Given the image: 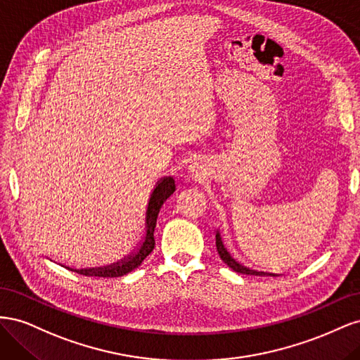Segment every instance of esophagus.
I'll list each match as a JSON object with an SVG mask.
<instances>
[{"label":"esophagus","instance_id":"34e87169","mask_svg":"<svg viewBox=\"0 0 360 360\" xmlns=\"http://www.w3.org/2000/svg\"><path fill=\"white\" fill-rule=\"evenodd\" d=\"M189 172L192 174V177H193L195 180H197V181L202 180V179H204V174H205V165H204V162L200 160V159L191 160V162H189Z\"/></svg>","mask_w":360,"mask_h":360}]
</instances>
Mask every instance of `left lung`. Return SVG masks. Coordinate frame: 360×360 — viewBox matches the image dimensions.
Listing matches in <instances>:
<instances>
[{"instance_id":"left-lung-1","label":"left lung","mask_w":360,"mask_h":360,"mask_svg":"<svg viewBox=\"0 0 360 360\" xmlns=\"http://www.w3.org/2000/svg\"><path fill=\"white\" fill-rule=\"evenodd\" d=\"M216 249H217V254H219L221 259L224 261V263L233 269L234 271H237V274H243V275H257V276H263V275H267L266 271H258V270H252L249 269L246 266H243L242 263H238V261L228 252V249L225 248L224 242H222V237L219 233H216Z\"/></svg>"}]
</instances>
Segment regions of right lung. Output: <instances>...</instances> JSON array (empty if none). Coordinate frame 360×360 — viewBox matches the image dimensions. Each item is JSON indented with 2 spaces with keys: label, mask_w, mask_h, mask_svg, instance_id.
<instances>
[{
  "label": "right lung",
  "mask_w": 360,
  "mask_h": 360,
  "mask_svg": "<svg viewBox=\"0 0 360 360\" xmlns=\"http://www.w3.org/2000/svg\"><path fill=\"white\" fill-rule=\"evenodd\" d=\"M174 191H176V181H174L172 177H163L160 181H158L156 188L153 189V192H151L148 204H147L144 224H143V233H141L139 242L127 255L120 258L117 263H112L110 266L82 269V270L75 269V271H78L79 275H85V276L118 278L129 274V271L135 270L138 266H141V263H143L155 248L153 233L156 228V221H158V214L160 212V207L171 197Z\"/></svg>",
  "instance_id": "1"
}]
</instances>
